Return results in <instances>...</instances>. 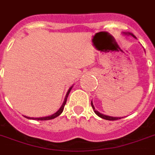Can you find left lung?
<instances>
[{"instance_id":"obj_1","label":"left lung","mask_w":155,"mask_h":155,"mask_svg":"<svg viewBox=\"0 0 155 155\" xmlns=\"http://www.w3.org/2000/svg\"><path fill=\"white\" fill-rule=\"evenodd\" d=\"M124 34H126V35H127V36H129V35H130V36H132L133 38H136V36L134 35L133 34H131V33H129V32H127V33H123ZM91 106H92L93 109H94V112L95 113V114L96 115H98L99 117H101V118L103 119H105V120H108V121H114V120H117V119H121V117H111V116H107V115H104V114H103V113H99L98 111H97V110L95 109L94 106V104H93V102L91 101ZM122 118V117H121Z\"/></svg>"}]
</instances>
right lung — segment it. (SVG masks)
<instances>
[{"instance_id":"1","label":"right lung","mask_w":155,"mask_h":155,"mask_svg":"<svg viewBox=\"0 0 155 155\" xmlns=\"http://www.w3.org/2000/svg\"><path fill=\"white\" fill-rule=\"evenodd\" d=\"M72 87H73V85H72L71 87H70V89H68V91H67V93H66V97H65V99H64V102H63L62 105L61 106V107L59 108V109H58V111H57V112H56L55 113H53V114H51V115H50V116H47V117H26V116H25V117H26V118L33 119V120H38V121H46V120H51V119L56 118L57 117H58L59 115H61V113L63 112L64 107H65V105H66V104L67 97H68L69 94H70L71 90Z\"/></svg>"}]
</instances>
